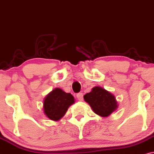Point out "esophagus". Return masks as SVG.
Masks as SVG:
<instances>
[{"label":"esophagus","instance_id":"34e87169","mask_svg":"<svg viewBox=\"0 0 154 154\" xmlns=\"http://www.w3.org/2000/svg\"><path fill=\"white\" fill-rule=\"evenodd\" d=\"M83 97H84V95H83L82 93H79L76 95V97L79 101H83Z\"/></svg>","mask_w":154,"mask_h":154}]
</instances>
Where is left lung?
<instances>
[{
	"label": "left lung",
	"mask_w": 154,
	"mask_h": 154,
	"mask_svg": "<svg viewBox=\"0 0 154 154\" xmlns=\"http://www.w3.org/2000/svg\"><path fill=\"white\" fill-rule=\"evenodd\" d=\"M84 99L94 112L102 117L109 116L118 107L115 96L101 86L92 88L89 93L84 96Z\"/></svg>",
	"instance_id": "obj_1"
}]
</instances>
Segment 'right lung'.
Instances as JSON below:
<instances>
[{
  "label": "right lung",
  "mask_w": 154,
  "mask_h": 154,
  "mask_svg": "<svg viewBox=\"0 0 154 154\" xmlns=\"http://www.w3.org/2000/svg\"><path fill=\"white\" fill-rule=\"evenodd\" d=\"M74 103L75 99L73 95L61 88H55L45 97L43 111L50 120L57 122L66 115L69 106Z\"/></svg>",
  "instance_id": "right-lung-1"
}]
</instances>
